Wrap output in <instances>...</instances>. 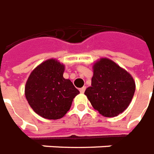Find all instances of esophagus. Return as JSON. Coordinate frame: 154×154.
<instances>
[{"mask_svg": "<svg viewBox=\"0 0 154 154\" xmlns=\"http://www.w3.org/2000/svg\"><path fill=\"white\" fill-rule=\"evenodd\" d=\"M85 89H86L85 86V87H82V88H80V89H79V92L81 93V94H84L85 91Z\"/></svg>", "mask_w": 154, "mask_h": 154, "instance_id": "1", "label": "esophagus"}]
</instances>
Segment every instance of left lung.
Returning <instances> with one entry per match:
<instances>
[{
	"mask_svg": "<svg viewBox=\"0 0 154 154\" xmlns=\"http://www.w3.org/2000/svg\"><path fill=\"white\" fill-rule=\"evenodd\" d=\"M135 87L134 79L127 70L108 58H100L93 65L91 86L85 94L100 114L115 117L131 103Z\"/></svg>",
	"mask_w": 154,
	"mask_h": 154,
	"instance_id": "left-lung-1",
	"label": "left lung"
}]
</instances>
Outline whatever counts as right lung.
<instances>
[{"label":"right lung","instance_id":"1","mask_svg":"<svg viewBox=\"0 0 154 154\" xmlns=\"http://www.w3.org/2000/svg\"><path fill=\"white\" fill-rule=\"evenodd\" d=\"M63 63L49 59L30 73L25 86V95L31 109L47 119L65 116L79 91L73 83L63 77Z\"/></svg>","mask_w":154,"mask_h":154}]
</instances>
